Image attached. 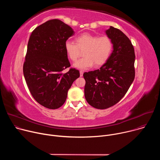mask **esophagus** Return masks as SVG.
Segmentation results:
<instances>
[{"label": "esophagus", "mask_w": 160, "mask_h": 160, "mask_svg": "<svg viewBox=\"0 0 160 160\" xmlns=\"http://www.w3.org/2000/svg\"><path fill=\"white\" fill-rule=\"evenodd\" d=\"M83 72L82 71V70H80V77H82V76H83Z\"/></svg>", "instance_id": "obj_1"}]
</instances>
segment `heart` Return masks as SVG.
Here are the masks:
<instances>
[{
    "label": "heart",
    "instance_id": "heart-1",
    "mask_svg": "<svg viewBox=\"0 0 160 160\" xmlns=\"http://www.w3.org/2000/svg\"><path fill=\"white\" fill-rule=\"evenodd\" d=\"M76 42L66 40L64 49L68 57L75 61L83 51V58L74 63L73 66L78 69L85 70L96 66L103 64L108 59L112 48L111 38L106 35L99 37L90 33H82L76 38Z\"/></svg>",
    "mask_w": 160,
    "mask_h": 160
}]
</instances>
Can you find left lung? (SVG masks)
<instances>
[{"instance_id":"obj_1","label":"left lung","mask_w":160,"mask_h":160,"mask_svg":"<svg viewBox=\"0 0 160 160\" xmlns=\"http://www.w3.org/2000/svg\"><path fill=\"white\" fill-rule=\"evenodd\" d=\"M113 50L98 70L85 72V98L92 107L104 109L118 102L125 95L135 78V52L130 39L112 27L106 30Z\"/></svg>"}]
</instances>
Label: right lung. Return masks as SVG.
<instances>
[{
    "instance_id": "right-lung-1",
    "label": "right lung",
    "mask_w": 160,
    "mask_h": 160,
    "mask_svg": "<svg viewBox=\"0 0 160 160\" xmlns=\"http://www.w3.org/2000/svg\"><path fill=\"white\" fill-rule=\"evenodd\" d=\"M74 33L69 25L54 19L37 27L29 38L24 77L33 98L47 108H60L66 101L68 90L80 77L75 68L62 73L70 66L64 43Z\"/></svg>"
}]
</instances>
